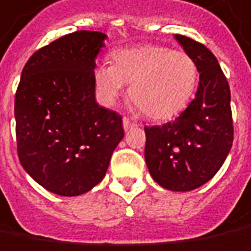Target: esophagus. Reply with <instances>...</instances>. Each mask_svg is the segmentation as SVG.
<instances>
[{"instance_id":"esophagus-1","label":"esophagus","mask_w":251,"mask_h":251,"mask_svg":"<svg viewBox=\"0 0 251 251\" xmlns=\"http://www.w3.org/2000/svg\"><path fill=\"white\" fill-rule=\"evenodd\" d=\"M135 126H137V124H135L134 122H131V120H129V119H127V117H124V119H123V127H124V129H126V131L129 128H132V127H135Z\"/></svg>"}]
</instances>
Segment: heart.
I'll list each match as a JSON object with an SVG mask.
<instances>
[{
  "label": "heart",
  "mask_w": 251,
  "mask_h": 251,
  "mask_svg": "<svg viewBox=\"0 0 251 251\" xmlns=\"http://www.w3.org/2000/svg\"><path fill=\"white\" fill-rule=\"evenodd\" d=\"M112 62L94 70L100 98L113 103L124 84H129L131 102L153 120H167L179 113L199 80V69L189 53L163 45L117 50L112 53Z\"/></svg>",
  "instance_id": "b5f03b06"
}]
</instances>
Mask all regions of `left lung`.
Returning a JSON list of instances; mask_svg holds the SVG:
<instances>
[{"mask_svg":"<svg viewBox=\"0 0 251 251\" xmlns=\"http://www.w3.org/2000/svg\"><path fill=\"white\" fill-rule=\"evenodd\" d=\"M178 43L199 69L193 100L174 122L145 127V160L157 184L176 192L204 185L221 169L233 142L231 91L213 52L189 37Z\"/></svg>","mask_w":251,"mask_h":251,"instance_id":"8db88e82","label":"left lung"}]
</instances>
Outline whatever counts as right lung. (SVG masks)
<instances>
[{
	"label": "right lung",
	"instance_id": "1",
	"mask_svg": "<svg viewBox=\"0 0 251 251\" xmlns=\"http://www.w3.org/2000/svg\"><path fill=\"white\" fill-rule=\"evenodd\" d=\"M105 38L81 30L40 48L16 90L20 164L60 196H78L98 185L124 137L122 116L95 100V59Z\"/></svg>",
	"mask_w": 251,
	"mask_h": 251
}]
</instances>
